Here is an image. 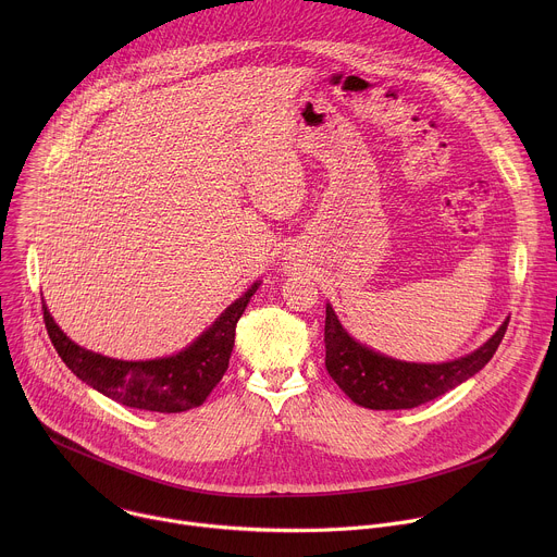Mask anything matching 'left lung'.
Listing matches in <instances>:
<instances>
[{
    "label": "left lung",
    "mask_w": 557,
    "mask_h": 557,
    "mask_svg": "<svg viewBox=\"0 0 557 557\" xmlns=\"http://www.w3.org/2000/svg\"><path fill=\"white\" fill-rule=\"evenodd\" d=\"M507 324L509 320L481 348L465 357L443 363H414L392 359L359 344L342 326L333 306L326 304V370L357 406L370 410H410L481 372L498 350Z\"/></svg>",
    "instance_id": "obj_1"
}]
</instances>
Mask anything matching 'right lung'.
<instances>
[{"label": "right lung", "instance_id": "add662e5", "mask_svg": "<svg viewBox=\"0 0 557 557\" xmlns=\"http://www.w3.org/2000/svg\"><path fill=\"white\" fill-rule=\"evenodd\" d=\"M253 282L240 297L228 304L218 320L176 355L147 361L112 359L74 344L52 320L44 304V322L52 346L63 363L112 401L145 412H185L205 404L211 389L228 368L235 342V324L258 290Z\"/></svg>", "mask_w": 557, "mask_h": 557}]
</instances>
